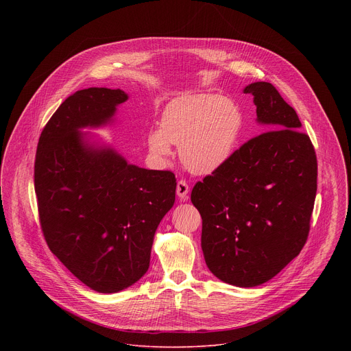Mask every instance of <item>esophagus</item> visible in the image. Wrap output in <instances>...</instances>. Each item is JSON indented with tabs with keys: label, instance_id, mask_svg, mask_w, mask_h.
<instances>
[{
	"label": "esophagus",
	"instance_id": "34e87169",
	"mask_svg": "<svg viewBox=\"0 0 351 351\" xmlns=\"http://www.w3.org/2000/svg\"><path fill=\"white\" fill-rule=\"evenodd\" d=\"M189 190H190V187H189V184L186 183V180H179L178 182V184H176V194H178V197L180 198V199H187V194H189Z\"/></svg>",
	"mask_w": 351,
	"mask_h": 351
}]
</instances>
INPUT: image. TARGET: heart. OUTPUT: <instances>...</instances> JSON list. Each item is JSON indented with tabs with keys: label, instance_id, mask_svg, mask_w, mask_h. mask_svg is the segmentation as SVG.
Here are the masks:
<instances>
[{
	"label": "heart",
	"instance_id": "obj_1",
	"mask_svg": "<svg viewBox=\"0 0 351 351\" xmlns=\"http://www.w3.org/2000/svg\"><path fill=\"white\" fill-rule=\"evenodd\" d=\"M243 126L239 106L217 94H186L165 107L161 126L148 130L149 153L164 160L179 145L182 164L195 175L219 169L232 156Z\"/></svg>",
	"mask_w": 351,
	"mask_h": 351
}]
</instances>
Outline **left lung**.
Returning <instances> with one entry per match:
<instances>
[{
	"instance_id": "left-lung-1",
	"label": "left lung",
	"mask_w": 351,
	"mask_h": 351,
	"mask_svg": "<svg viewBox=\"0 0 351 351\" xmlns=\"http://www.w3.org/2000/svg\"><path fill=\"white\" fill-rule=\"evenodd\" d=\"M244 93L254 95L257 119L269 130L197 182L191 203L203 219L202 248L210 271L225 283L254 287L303 250L318 165L308 134L274 84L256 82Z\"/></svg>"
}]
</instances>
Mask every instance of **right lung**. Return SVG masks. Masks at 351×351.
<instances>
[{"mask_svg": "<svg viewBox=\"0 0 351 351\" xmlns=\"http://www.w3.org/2000/svg\"><path fill=\"white\" fill-rule=\"evenodd\" d=\"M126 99L107 87L69 95L44 126L34 161L44 239L98 293L121 291L147 272L156 230L175 203L173 172L130 165L112 148L83 141L79 129L110 122Z\"/></svg>", "mask_w": 351, "mask_h": 351, "instance_id": "obj_1", "label": "right lung"}]
</instances>
